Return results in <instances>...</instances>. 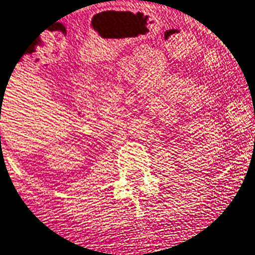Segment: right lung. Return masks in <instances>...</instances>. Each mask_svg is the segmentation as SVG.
I'll list each match as a JSON object with an SVG mask.
<instances>
[{
  "mask_svg": "<svg viewBox=\"0 0 255 255\" xmlns=\"http://www.w3.org/2000/svg\"><path fill=\"white\" fill-rule=\"evenodd\" d=\"M0 138H1V137H0Z\"/></svg>",
  "mask_w": 255,
  "mask_h": 255,
  "instance_id": "right-lung-1",
  "label": "right lung"
}]
</instances>
